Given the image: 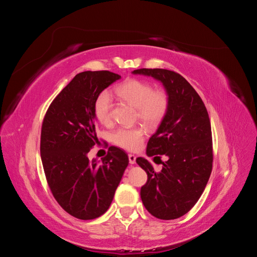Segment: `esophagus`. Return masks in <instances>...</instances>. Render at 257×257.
<instances>
[{
	"instance_id": "34e87169",
	"label": "esophagus",
	"mask_w": 257,
	"mask_h": 257,
	"mask_svg": "<svg viewBox=\"0 0 257 257\" xmlns=\"http://www.w3.org/2000/svg\"><path fill=\"white\" fill-rule=\"evenodd\" d=\"M128 161L130 164H135L136 163V157L134 154H128Z\"/></svg>"
}]
</instances>
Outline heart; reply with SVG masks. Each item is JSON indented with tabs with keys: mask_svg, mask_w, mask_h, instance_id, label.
Masks as SVG:
<instances>
[{
	"mask_svg": "<svg viewBox=\"0 0 257 257\" xmlns=\"http://www.w3.org/2000/svg\"><path fill=\"white\" fill-rule=\"evenodd\" d=\"M124 102L137 107V116L146 125L154 127L165 118L169 108V95L164 89H153V85L141 79H127L114 90ZM112 96L108 91L100 92L94 103L96 119L108 125L112 121ZM145 139V130L141 126L120 127L111 135L114 145L128 151L142 147Z\"/></svg>",
	"mask_w": 257,
	"mask_h": 257,
	"instance_id": "1",
	"label": "heart"
}]
</instances>
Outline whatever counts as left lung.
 Segmentation results:
<instances>
[{"label": "left lung", "mask_w": 257, "mask_h": 257, "mask_svg": "<svg viewBox=\"0 0 257 257\" xmlns=\"http://www.w3.org/2000/svg\"><path fill=\"white\" fill-rule=\"evenodd\" d=\"M133 74L160 80L169 95V108L147 145L148 157H166L155 172L144 158L136 163L148 175L141 189L145 208L161 220L178 219L197 203L211 175L212 134L207 108L184 77L163 68L135 69Z\"/></svg>", "instance_id": "1"}]
</instances>
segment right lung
Here are the masks:
<instances>
[{
  "instance_id": "add662e5",
  "label": "right lung",
  "mask_w": 257,
  "mask_h": 257,
  "mask_svg": "<svg viewBox=\"0 0 257 257\" xmlns=\"http://www.w3.org/2000/svg\"><path fill=\"white\" fill-rule=\"evenodd\" d=\"M120 78L109 71L77 74L44 116L41 158L46 180L58 204L79 220L96 219L107 211L128 165L127 154L113 146L100 163L87 157L98 143L95 99Z\"/></svg>"
}]
</instances>
